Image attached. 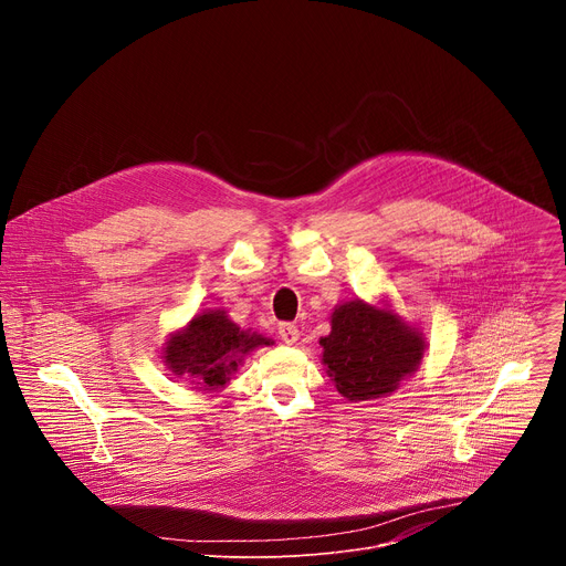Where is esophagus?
I'll return each mask as SVG.
<instances>
[{
  "instance_id": "obj_1",
  "label": "esophagus",
  "mask_w": 566,
  "mask_h": 566,
  "mask_svg": "<svg viewBox=\"0 0 566 566\" xmlns=\"http://www.w3.org/2000/svg\"><path fill=\"white\" fill-rule=\"evenodd\" d=\"M277 334L286 345H295L300 340V329L295 325H291V322H282V325L277 327Z\"/></svg>"
}]
</instances>
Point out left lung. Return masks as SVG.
<instances>
[{"label":"left lung","instance_id":"left-lung-1","mask_svg":"<svg viewBox=\"0 0 566 566\" xmlns=\"http://www.w3.org/2000/svg\"><path fill=\"white\" fill-rule=\"evenodd\" d=\"M319 345L327 376L352 402L389 396L419 371L428 349L423 332L385 300L369 304L360 297L334 308L332 334Z\"/></svg>","mask_w":566,"mask_h":566}]
</instances>
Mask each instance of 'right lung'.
Returning <instances> with one entry per match:
<instances>
[{
	"instance_id": "1",
	"label": "right lung",
	"mask_w": 566,
	"mask_h": 566,
	"mask_svg": "<svg viewBox=\"0 0 566 566\" xmlns=\"http://www.w3.org/2000/svg\"><path fill=\"white\" fill-rule=\"evenodd\" d=\"M269 345L275 340L241 329L223 308H203L170 334L160 358L177 378L201 391H219L251 352Z\"/></svg>"
}]
</instances>
